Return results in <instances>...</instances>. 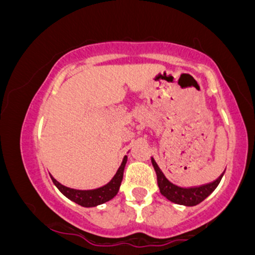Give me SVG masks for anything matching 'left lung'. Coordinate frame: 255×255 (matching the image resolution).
I'll return each mask as SVG.
<instances>
[{"mask_svg":"<svg viewBox=\"0 0 255 255\" xmlns=\"http://www.w3.org/2000/svg\"><path fill=\"white\" fill-rule=\"evenodd\" d=\"M152 165H153L154 170L157 174V183L159 187L160 194L164 195V197L170 200L171 203L183 205V206H195V205L200 204L201 201L205 200L209 197L211 193L217 188V186L221 182V177H218L217 180L213 181L211 183L203 184V186H197V187H180L174 184L168 178L165 177V175L163 174L162 170L159 169V166L157 165L156 160L153 158H151Z\"/></svg>","mask_w":255,"mask_h":255,"instance_id":"1","label":"left lung"}]
</instances>
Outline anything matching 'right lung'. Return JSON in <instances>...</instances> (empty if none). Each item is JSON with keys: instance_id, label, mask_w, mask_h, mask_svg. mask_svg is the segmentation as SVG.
<instances>
[{"instance_id": "right-lung-1", "label": "right lung", "mask_w": 255, "mask_h": 255, "mask_svg": "<svg viewBox=\"0 0 255 255\" xmlns=\"http://www.w3.org/2000/svg\"><path fill=\"white\" fill-rule=\"evenodd\" d=\"M126 163H127V156L124 157L121 165H120L116 174L114 175V177L111 178L109 182L96 189H75L71 188V187L63 186L62 183L58 182L52 176L51 180L55 186L57 187L58 191L62 193L64 197L68 198L69 200L74 201L75 204L80 205L83 207H95L111 200V199L118 194L120 186H121L122 182V178H124Z\"/></svg>"}]
</instances>
